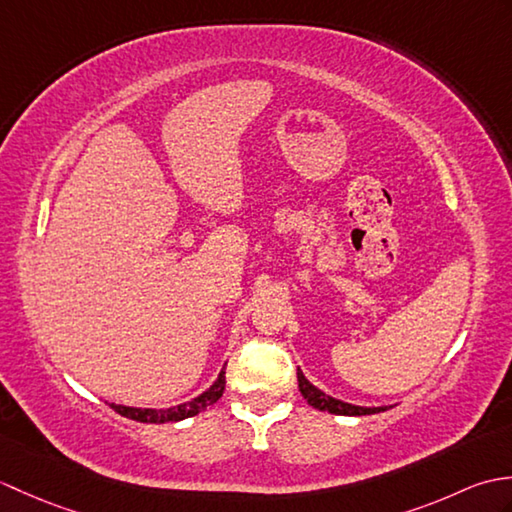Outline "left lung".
<instances>
[{
  "label": "left lung",
  "mask_w": 512,
  "mask_h": 512,
  "mask_svg": "<svg viewBox=\"0 0 512 512\" xmlns=\"http://www.w3.org/2000/svg\"><path fill=\"white\" fill-rule=\"evenodd\" d=\"M297 380H299L301 396L308 400V405H312L314 409H319V411L334 413V416H369V413H378V411L387 409V407H358V405H350V402L336 400L328 394H323L321 389L314 387L310 380L303 376L301 369H297Z\"/></svg>",
  "instance_id": "8db88e82"
}]
</instances>
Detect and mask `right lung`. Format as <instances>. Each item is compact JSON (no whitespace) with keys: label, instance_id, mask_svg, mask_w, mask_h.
Wrapping results in <instances>:
<instances>
[{"label":"right lung","instance_id":"obj_1","mask_svg":"<svg viewBox=\"0 0 512 512\" xmlns=\"http://www.w3.org/2000/svg\"><path fill=\"white\" fill-rule=\"evenodd\" d=\"M224 385H226V376H224V369L217 376L215 383L200 394L198 398H193L189 402H182V405L176 407H169V409H138V407H125V405H114L112 402V409L116 413H121V416L129 418V420H136V422H154V424H165V422H178L184 418H191V416H198L200 411L209 409L211 405H215L217 400L222 398L224 394Z\"/></svg>","mask_w":512,"mask_h":512}]
</instances>
